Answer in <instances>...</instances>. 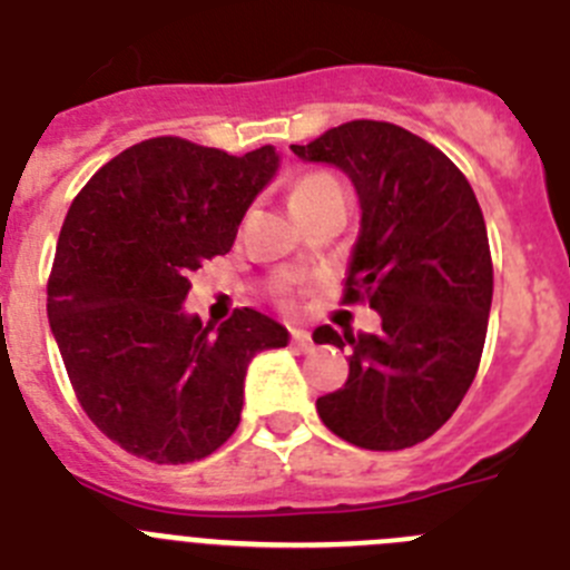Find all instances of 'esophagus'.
<instances>
[{"mask_svg": "<svg viewBox=\"0 0 570 570\" xmlns=\"http://www.w3.org/2000/svg\"><path fill=\"white\" fill-rule=\"evenodd\" d=\"M291 342H294L296 351H311V347H314V340H311L308 331H299V328L291 331Z\"/></svg>", "mask_w": 570, "mask_h": 570, "instance_id": "34e87169", "label": "esophagus"}]
</instances>
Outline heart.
<instances>
[{"label":"heart","mask_w":570,"mask_h":570,"mask_svg":"<svg viewBox=\"0 0 570 570\" xmlns=\"http://www.w3.org/2000/svg\"><path fill=\"white\" fill-rule=\"evenodd\" d=\"M340 183H336V176L325 174V170H311V174L299 176L294 185H291V208L302 210L308 208V205L320 203V199H325V196L331 194H340Z\"/></svg>","instance_id":"1"}]
</instances>
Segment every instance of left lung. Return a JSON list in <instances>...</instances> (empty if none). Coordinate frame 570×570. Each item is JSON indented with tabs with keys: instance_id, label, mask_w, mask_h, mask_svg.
<instances>
[{
	"instance_id": "8db88e82",
	"label": "left lung",
	"mask_w": 570,
	"mask_h": 570,
	"mask_svg": "<svg viewBox=\"0 0 570 570\" xmlns=\"http://www.w3.org/2000/svg\"><path fill=\"white\" fill-rule=\"evenodd\" d=\"M291 150L354 183L362 223L342 299L382 316L376 334L314 331L351 351L345 385L316 400L320 420L365 451L416 445L451 420L480 367L493 296L480 203L440 148L400 125L354 119Z\"/></svg>"
}]
</instances>
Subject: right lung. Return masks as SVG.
Listing matches in <instances>:
<instances>
[{"label":"right lung","instance_id":"right-lung-1","mask_svg":"<svg viewBox=\"0 0 570 570\" xmlns=\"http://www.w3.org/2000/svg\"><path fill=\"white\" fill-rule=\"evenodd\" d=\"M279 168L156 136L90 176L65 216L48 320L90 422L128 454L185 465L239 425L245 371L288 331L254 308L219 328L185 314L188 274L228 254L242 216Z\"/></svg>","mask_w":570,"mask_h":570}]
</instances>
